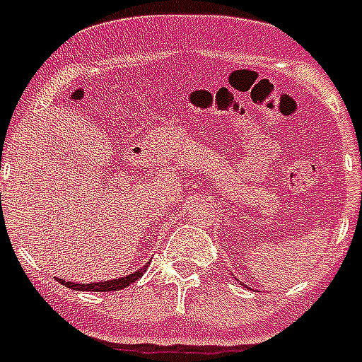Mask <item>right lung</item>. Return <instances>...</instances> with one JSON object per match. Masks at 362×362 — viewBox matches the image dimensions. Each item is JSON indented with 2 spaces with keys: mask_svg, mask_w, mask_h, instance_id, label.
<instances>
[{
  "mask_svg": "<svg viewBox=\"0 0 362 362\" xmlns=\"http://www.w3.org/2000/svg\"><path fill=\"white\" fill-rule=\"evenodd\" d=\"M147 270L146 267H141L140 270H136L134 274H128V276L117 278V280H105V282H93V284H74V282H66L63 278H59V282L65 284L66 288L76 291H119L122 288H127L130 284H134L140 276H144V272Z\"/></svg>",
  "mask_w": 362,
  "mask_h": 362,
  "instance_id": "add662e5",
  "label": "right lung"
}]
</instances>
